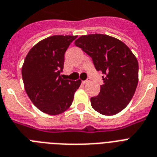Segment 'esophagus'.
I'll return each instance as SVG.
<instances>
[{"mask_svg": "<svg viewBox=\"0 0 157 157\" xmlns=\"http://www.w3.org/2000/svg\"><path fill=\"white\" fill-rule=\"evenodd\" d=\"M90 79L88 78L87 80H86V81H82V83H83V84H88V83H90Z\"/></svg>", "mask_w": 157, "mask_h": 157, "instance_id": "esophagus-1", "label": "esophagus"}]
</instances>
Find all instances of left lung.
<instances>
[{
  "instance_id": "obj_1",
  "label": "left lung",
  "mask_w": 157,
  "mask_h": 157,
  "mask_svg": "<svg viewBox=\"0 0 157 157\" xmlns=\"http://www.w3.org/2000/svg\"><path fill=\"white\" fill-rule=\"evenodd\" d=\"M75 45L92 58L97 71L103 74L98 95L90 98L96 112L112 116L129 104L139 81L136 57L124 42L104 34L81 36Z\"/></svg>"
}]
</instances>
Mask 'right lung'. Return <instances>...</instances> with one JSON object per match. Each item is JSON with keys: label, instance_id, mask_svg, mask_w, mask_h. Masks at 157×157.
I'll return each mask as SVG.
<instances>
[{"label": "right lung", "instance_id": "add662e5", "mask_svg": "<svg viewBox=\"0 0 157 157\" xmlns=\"http://www.w3.org/2000/svg\"><path fill=\"white\" fill-rule=\"evenodd\" d=\"M76 36L55 35L33 46L22 67L26 93L38 109L49 115H59L71 107L81 80L62 78L64 54Z\"/></svg>", "mask_w": 157, "mask_h": 157}]
</instances>
